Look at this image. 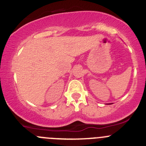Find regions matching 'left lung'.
Wrapping results in <instances>:
<instances>
[{
	"label": "left lung",
	"mask_w": 146,
	"mask_h": 146,
	"mask_svg": "<svg viewBox=\"0 0 146 146\" xmlns=\"http://www.w3.org/2000/svg\"><path fill=\"white\" fill-rule=\"evenodd\" d=\"M110 104H111V103H110Z\"/></svg>",
	"instance_id": "1"
}]
</instances>
